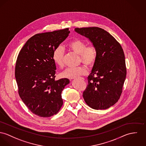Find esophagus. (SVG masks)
<instances>
[{
    "label": "esophagus",
    "instance_id": "34e87169",
    "mask_svg": "<svg viewBox=\"0 0 146 146\" xmlns=\"http://www.w3.org/2000/svg\"><path fill=\"white\" fill-rule=\"evenodd\" d=\"M82 79H83V80H84V79L82 78Z\"/></svg>",
    "mask_w": 146,
    "mask_h": 146
}]
</instances>
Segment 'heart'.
<instances>
[{"instance_id": "obj_1", "label": "heart", "mask_w": 146, "mask_h": 146, "mask_svg": "<svg viewBox=\"0 0 146 146\" xmlns=\"http://www.w3.org/2000/svg\"><path fill=\"white\" fill-rule=\"evenodd\" d=\"M87 43L80 39H74L70 40L67 44L68 49L79 55V63H83L88 68L92 67L97 59L98 52L97 48L94 44L88 45ZM64 50L62 46L59 45L56 48L53 53L52 58L58 67L64 66ZM87 74V69L84 66L77 68H69L66 69L62 73L64 78H75L80 76Z\"/></svg>"}]
</instances>
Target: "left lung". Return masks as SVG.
Masks as SVG:
<instances>
[{"label": "left lung", "instance_id": "1", "mask_svg": "<svg viewBox=\"0 0 146 146\" xmlns=\"http://www.w3.org/2000/svg\"><path fill=\"white\" fill-rule=\"evenodd\" d=\"M75 31L90 39L97 48L98 56L88 77L83 97L94 110H106L119 99L127 69L123 50L119 43L99 27L76 28Z\"/></svg>", "mask_w": 146, "mask_h": 146}]
</instances>
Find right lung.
I'll use <instances>...</instances> for the list:
<instances>
[{
	"instance_id": "1",
	"label": "right lung",
	"mask_w": 146,
	"mask_h": 146,
	"mask_svg": "<svg viewBox=\"0 0 146 146\" xmlns=\"http://www.w3.org/2000/svg\"><path fill=\"white\" fill-rule=\"evenodd\" d=\"M69 33L66 28L36 34L28 40L17 57L15 77L19 95L28 108L40 117L56 114L63 104L61 93L69 80H55L52 56Z\"/></svg>"
}]
</instances>
